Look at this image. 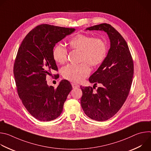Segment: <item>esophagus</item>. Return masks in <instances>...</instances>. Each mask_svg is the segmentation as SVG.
<instances>
[{"instance_id": "esophagus-1", "label": "esophagus", "mask_w": 151, "mask_h": 151, "mask_svg": "<svg viewBox=\"0 0 151 151\" xmlns=\"http://www.w3.org/2000/svg\"><path fill=\"white\" fill-rule=\"evenodd\" d=\"M72 86L73 88H77L79 87V85L75 83H72Z\"/></svg>"}]
</instances>
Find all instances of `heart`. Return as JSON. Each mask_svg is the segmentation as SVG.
<instances>
[{"mask_svg":"<svg viewBox=\"0 0 151 151\" xmlns=\"http://www.w3.org/2000/svg\"><path fill=\"white\" fill-rule=\"evenodd\" d=\"M69 45L71 49L80 51L79 61H83L78 64H69L63 68V76L72 82H81L90 74V68L86 62L91 66H97L107 55V44L101 38L78 34L69 40ZM68 54V50L61 45H56L52 51V57L59 64H64L67 61Z\"/></svg>","mask_w":151,"mask_h":151,"instance_id":"heart-1","label":"heart"}]
</instances>
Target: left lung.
I'll use <instances>...</instances> for the list:
<instances>
[{
    "instance_id": "1",
    "label": "left lung",
    "mask_w": 151,
    "mask_h": 151,
    "mask_svg": "<svg viewBox=\"0 0 151 151\" xmlns=\"http://www.w3.org/2000/svg\"><path fill=\"white\" fill-rule=\"evenodd\" d=\"M86 30H103L111 41L107 57L89 78L91 83H95L93 88L81 86L84 113L92 119L104 121L114 116L125 101L132 83L134 64L126 41L111 25L103 23ZM97 83L102 86L94 92Z\"/></svg>"
}]
</instances>
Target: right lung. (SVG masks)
Listing matches in <instances>:
<instances>
[{
    "label": "right lung",
    "instance_id": "add662e5",
    "mask_svg": "<svg viewBox=\"0 0 151 151\" xmlns=\"http://www.w3.org/2000/svg\"><path fill=\"white\" fill-rule=\"evenodd\" d=\"M75 30L40 24L26 36L18 48L13 70L18 94L27 111L39 121L58 118L72 90L69 81L65 79L54 89L47 85L46 77L53 70L58 71L52 57L55 44Z\"/></svg>",
    "mask_w": 151,
    "mask_h": 151
}]
</instances>
